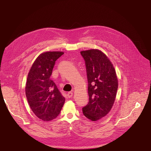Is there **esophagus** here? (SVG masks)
I'll return each instance as SVG.
<instances>
[{
  "label": "esophagus",
  "mask_w": 151,
  "mask_h": 151,
  "mask_svg": "<svg viewBox=\"0 0 151 151\" xmlns=\"http://www.w3.org/2000/svg\"><path fill=\"white\" fill-rule=\"evenodd\" d=\"M72 96H73V92H69L67 93V97L68 98L72 97Z\"/></svg>",
  "instance_id": "esophagus-1"
}]
</instances>
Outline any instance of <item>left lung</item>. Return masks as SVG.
I'll use <instances>...</instances> for the list:
<instances>
[{
    "label": "left lung",
    "mask_w": 151,
    "mask_h": 151,
    "mask_svg": "<svg viewBox=\"0 0 151 151\" xmlns=\"http://www.w3.org/2000/svg\"><path fill=\"white\" fill-rule=\"evenodd\" d=\"M85 61L88 81V104L83 114L96 121L105 116L115 101L118 88L116 71L106 55L99 50L81 51Z\"/></svg>",
    "instance_id": "obj_1"
}]
</instances>
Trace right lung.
<instances>
[{"instance_id": "add662e5", "label": "right lung", "mask_w": 151, "mask_h": 151, "mask_svg": "<svg viewBox=\"0 0 151 151\" xmlns=\"http://www.w3.org/2000/svg\"><path fill=\"white\" fill-rule=\"evenodd\" d=\"M63 54L60 51L41 54L32 65L27 76V101L36 116L44 121L56 117L65 100L50 78L55 61Z\"/></svg>"}]
</instances>
